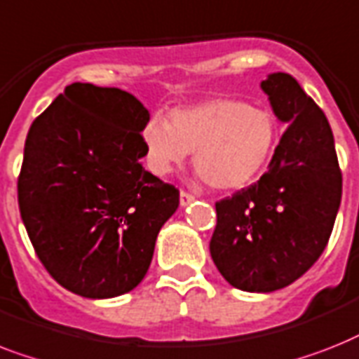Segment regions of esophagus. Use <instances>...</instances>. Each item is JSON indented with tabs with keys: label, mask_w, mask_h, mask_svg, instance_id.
<instances>
[{
	"label": "esophagus",
	"mask_w": 359,
	"mask_h": 359,
	"mask_svg": "<svg viewBox=\"0 0 359 359\" xmlns=\"http://www.w3.org/2000/svg\"><path fill=\"white\" fill-rule=\"evenodd\" d=\"M195 197L194 195L186 194V191H180V206H188L189 203H194Z\"/></svg>",
	"instance_id": "1"
}]
</instances>
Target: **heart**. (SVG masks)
I'll return each instance as SVG.
<instances>
[{
	"label": "heart",
	"instance_id": "heart-1",
	"mask_svg": "<svg viewBox=\"0 0 359 359\" xmlns=\"http://www.w3.org/2000/svg\"><path fill=\"white\" fill-rule=\"evenodd\" d=\"M147 168L170 175L194 153V165L219 191L249 186L278 145V125L269 110L245 101L214 97L175 109L171 123L153 114L142 130Z\"/></svg>",
	"mask_w": 359,
	"mask_h": 359
}]
</instances>
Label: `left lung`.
Listing matches in <instances>:
<instances>
[{
  "label": "left lung",
  "instance_id": "8db88e82",
  "mask_svg": "<svg viewBox=\"0 0 359 359\" xmlns=\"http://www.w3.org/2000/svg\"><path fill=\"white\" fill-rule=\"evenodd\" d=\"M287 125L267 171L215 203L210 255L226 282L271 293L301 278L323 255L341 205V171L330 123L290 74L260 83Z\"/></svg>",
  "mask_w": 359,
  "mask_h": 359
}]
</instances>
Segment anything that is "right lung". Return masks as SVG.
<instances>
[{"instance_id": "add662e5", "label": "right lung", "mask_w": 359, "mask_h": 359, "mask_svg": "<svg viewBox=\"0 0 359 359\" xmlns=\"http://www.w3.org/2000/svg\"><path fill=\"white\" fill-rule=\"evenodd\" d=\"M149 110L133 94L74 83L29 129L20 214L58 284L86 299L129 293L153 260L179 189L145 171Z\"/></svg>"}]
</instances>
